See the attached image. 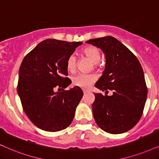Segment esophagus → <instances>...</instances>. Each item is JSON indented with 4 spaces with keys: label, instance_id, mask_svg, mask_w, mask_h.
<instances>
[{
    "label": "esophagus",
    "instance_id": "obj_1",
    "mask_svg": "<svg viewBox=\"0 0 159 159\" xmlns=\"http://www.w3.org/2000/svg\"><path fill=\"white\" fill-rule=\"evenodd\" d=\"M82 91H83L84 94H85L86 93H88V92H89V91H88V90H85V89H84V90H82Z\"/></svg>",
    "mask_w": 159,
    "mask_h": 159
}]
</instances>
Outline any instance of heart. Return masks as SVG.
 I'll list each match as a JSON object with an SVG mask.
<instances>
[{
    "mask_svg": "<svg viewBox=\"0 0 159 159\" xmlns=\"http://www.w3.org/2000/svg\"><path fill=\"white\" fill-rule=\"evenodd\" d=\"M84 53L95 66L100 61L101 58V53L100 50L96 47L90 46L84 50ZM77 66V57L75 54L69 56L66 61L67 70L73 72ZM96 76L93 74H78L72 78V84L80 88H88L96 81Z\"/></svg>",
    "mask_w": 159,
    "mask_h": 159,
    "instance_id": "1",
    "label": "heart"
}]
</instances>
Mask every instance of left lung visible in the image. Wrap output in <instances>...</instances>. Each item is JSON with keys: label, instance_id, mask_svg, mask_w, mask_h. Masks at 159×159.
<instances>
[{"label": "left lung", "instance_id": "obj_1", "mask_svg": "<svg viewBox=\"0 0 159 159\" xmlns=\"http://www.w3.org/2000/svg\"><path fill=\"white\" fill-rule=\"evenodd\" d=\"M105 54V69L95 88L111 96L95 93L93 114L98 127L111 134H121L134 127L142 116L148 90L142 66L135 56L114 37L86 42Z\"/></svg>", "mask_w": 159, "mask_h": 159}]
</instances>
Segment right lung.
I'll return each mask as SVG.
<instances>
[{
  "label": "right lung",
  "mask_w": 159,
  "mask_h": 159,
  "mask_svg": "<svg viewBox=\"0 0 159 159\" xmlns=\"http://www.w3.org/2000/svg\"><path fill=\"white\" fill-rule=\"evenodd\" d=\"M82 42L47 39L40 42L24 58L19 71L17 92L30 120L48 132L69 127L76 108L83 96L79 87L56 92L71 83L66 61Z\"/></svg>",
  "instance_id": "obj_1"
}]
</instances>
